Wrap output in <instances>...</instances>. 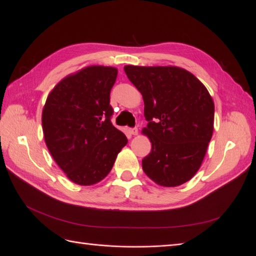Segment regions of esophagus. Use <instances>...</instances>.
I'll use <instances>...</instances> for the list:
<instances>
[{
	"instance_id": "esophagus-1",
	"label": "esophagus",
	"mask_w": 256,
	"mask_h": 256,
	"mask_svg": "<svg viewBox=\"0 0 256 256\" xmlns=\"http://www.w3.org/2000/svg\"><path fill=\"white\" fill-rule=\"evenodd\" d=\"M129 134L131 136H136L138 134V128H130L129 129Z\"/></svg>"
}]
</instances>
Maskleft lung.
Returning <instances> with one entry per match:
<instances>
[{
	"label": "left lung",
	"mask_w": 256,
	"mask_h": 256,
	"mask_svg": "<svg viewBox=\"0 0 256 256\" xmlns=\"http://www.w3.org/2000/svg\"><path fill=\"white\" fill-rule=\"evenodd\" d=\"M144 100L142 129L152 144L142 170L164 187L188 182L200 169L213 134L214 103L189 71L173 66L124 67Z\"/></svg>",
	"instance_id": "1"
}]
</instances>
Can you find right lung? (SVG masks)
I'll return each mask as SVG.
<instances>
[{"mask_svg": "<svg viewBox=\"0 0 256 256\" xmlns=\"http://www.w3.org/2000/svg\"><path fill=\"white\" fill-rule=\"evenodd\" d=\"M116 76L114 67L89 66L63 78L46 100L42 125L47 148L78 185L105 178L128 142L111 122L110 91Z\"/></svg>", "mask_w": 256, "mask_h": 256, "instance_id": "obj_1", "label": "right lung"}]
</instances>
